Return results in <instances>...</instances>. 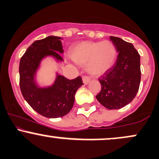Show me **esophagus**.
Wrapping results in <instances>:
<instances>
[{
    "label": "esophagus",
    "instance_id": "34e87169",
    "mask_svg": "<svg viewBox=\"0 0 159 159\" xmlns=\"http://www.w3.org/2000/svg\"><path fill=\"white\" fill-rule=\"evenodd\" d=\"M82 81H83V83L85 85H87V84H88L89 82L90 81V78L87 77V76H84V77L82 78Z\"/></svg>",
    "mask_w": 159,
    "mask_h": 159
}]
</instances>
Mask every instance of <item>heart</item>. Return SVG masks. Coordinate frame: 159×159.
<instances>
[{"instance_id": "heart-1", "label": "heart", "mask_w": 159, "mask_h": 159, "mask_svg": "<svg viewBox=\"0 0 159 159\" xmlns=\"http://www.w3.org/2000/svg\"><path fill=\"white\" fill-rule=\"evenodd\" d=\"M70 57L80 65L87 64V71L99 76L110 70L116 57V49L111 41H84L72 47Z\"/></svg>"}]
</instances>
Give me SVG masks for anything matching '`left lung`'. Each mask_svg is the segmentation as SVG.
<instances>
[{
  "mask_svg": "<svg viewBox=\"0 0 159 159\" xmlns=\"http://www.w3.org/2000/svg\"><path fill=\"white\" fill-rule=\"evenodd\" d=\"M118 52L116 63L98 79L102 89L96 98L107 109L125 107L135 97L140 83V54L132 43L110 36Z\"/></svg>",
  "mask_w": 159,
  "mask_h": 159,
  "instance_id": "1",
  "label": "left lung"
}]
</instances>
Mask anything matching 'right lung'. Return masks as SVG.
I'll list each match as a JSON object with an SVG mask.
<instances>
[{"label":"right lung","instance_id":"add662e5","mask_svg":"<svg viewBox=\"0 0 159 159\" xmlns=\"http://www.w3.org/2000/svg\"><path fill=\"white\" fill-rule=\"evenodd\" d=\"M59 36H49L34 42L19 63V84L21 94L30 106L48 118H58L66 115L72 108L76 91L83 84L78 76L69 80L57 72L52 84L41 87L36 77L43 60L52 57L57 62H63V45Z\"/></svg>","mask_w":159,"mask_h":159}]
</instances>
